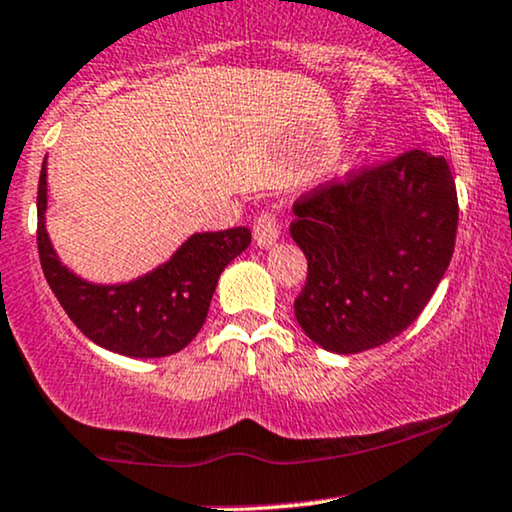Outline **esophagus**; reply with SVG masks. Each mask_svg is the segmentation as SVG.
<instances>
[{
    "label": "esophagus",
    "mask_w": 512,
    "mask_h": 512,
    "mask_svg": "<svg viewBox=\"0 0 512 512\" xmlns=\"http://www.w3.org/2000/svg\"><path fill=\"white\" fill-rule=\"evenodd\" d=\"M255 243L260 245V248H274L276 240H279L281 231H279V224H276V219L272 214H260L255 221Z\"/></svg>",
    "instance_id": "1"
}]
</instances>
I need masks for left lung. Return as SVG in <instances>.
<instances>
[{
  "instance_id": "8db88e82",
  "label": "left lung",
  "mask_w": 512,
  "mask_h": 512,
  "mask_svg": "<svg viewBox=\"0 0 512 512\" xmlns=\"http://www.w3.org/2000/svg\"><path fill=\"white\" fill-rule=\"evenodd\" d=\"M291 236L307 257L295 319L338 355L377 348L420 317L455 248L451 166L412 150L293 205Z\"/></svg>"
}]
</instances>
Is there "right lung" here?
Wrapping results in <instances>:
<instances>
[{"label": "right lung", "instance_id": "1", "mask_svg": "<svg viewBox=\"0 0 512 512\" xmlns=\"http://www.w3.org/2000/svg\"><path fill=\"white\" fill-rule=\"evenodd\" d=\"M250 245V231L193 233L169 260L119 283H97L59 260L47 233V159L38 188V250L45 279L66 315L97 346L126 357L183 350L205 324L219 276Z\"/></svg>", "mask_w": 512, "mask_h": 512}]
</instances>
